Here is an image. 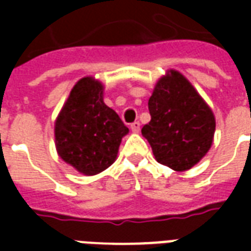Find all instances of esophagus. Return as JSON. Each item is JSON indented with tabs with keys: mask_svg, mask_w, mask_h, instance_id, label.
I'll list each match as a JSON object with an SVG mask.
<instances>
[{
	"mask_svg": "<svg viewBox=\"0 0 251 251\" xmlns=\"http://www.w3.org/2000/svg\"><path fill=\"white\" fill-rule=\"evenodd\" d=\"M140 127H141V125H140V122H138V121L133 122V124L130 125V129L134 131V133H138V131H140Z\"/></svg>",
	"mask_w": 251,
	"mask_h": 251,
	"instance_id": "esophagus-1",
	"label": "esophagus"
}]
</instances>
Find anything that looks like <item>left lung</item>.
I'll return each instance as SVG.
<instances>
[{
  "instance_id": "1",
  "label": "left lung",
  "mask_w": 251,
  "mask_h": 251,
  "mask_svg": "<svg viewBox=\"0 0 251 251\" xmlns=\"http://www.w3.org/2000/svg\"><path fill=\"white\" fill-rule=\"evenodd\" d=\"M148 107L151 122L141 131L158 163L187 171L204 157L212 144L215 118L180 72L172 70L158 80Z\"/></svg>"
}]
</instances>
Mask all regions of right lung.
Wrapping results in <instances>:
<instances>
[{"label":"right lung","instance_id":"obj_1","mask_svg":"<svg viewBox=\"0 0 251 251\" xmlns=\"http://www.w3.org/2000/svg\"><path fill=\"white\" fill-rule=\"evenodd\" d=\"M129 129L103 102V86L83 77L74 86L55 122L59 156L84 175H97L115 161Z\"/></svg>","mask_w":251,"mask_h":251}]
</instances>
